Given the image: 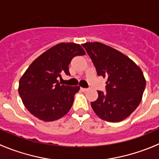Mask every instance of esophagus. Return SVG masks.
Returning <instances> with one entry per match:
<instances>
[{
	"label": "esophagus",
	"instance_id": "obj_1",
	"mask_svg": "<svg viewBox=\"0 0 159 159\" xmlns=\"http://www.w3.org/2000/svg\"><path fill=\"white\" fill-rule=\"evenodd\" d=\"M81 90L82 91V92H86V91L88 90V89H85V88H81Z\"/></svg>",
	"mask_w": 159,
	"mask_h": 159
}]
</instances>
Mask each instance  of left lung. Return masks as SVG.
Returning <instances> with one entry per match:
<instances>
[{"mask_svg":"<svg viewBox=\"0 0 159 159\" xmlns=\"http://www.w3.org/2000/svg\"><path fill=\"white\" fill-rule=\"evenodd\" d=\"M92 59L97 75L107 78L106 92L98 91L91 102L102 120L120 122L137 109L142 99L146 81L141 69L121 52L98 42L82 44Z\"/></svg>","mask_w":159,"mask_h":159,"instance_id":"1","label":"left lung"}]
</instances>
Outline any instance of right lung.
Instances as JSON below:
<instances>
[{"instance_id":"right-lung-1","label":"right lung","mask_w":159,"mask_h":159,"mask_svg":"<svg viewBox=\"0 0 159 159\" xmlns=\"http://www.w3.org/2000/svg\"><path fill=\"white\" fill-rule=\"evenodd\" d=\"M85 52L79 44L61 43L51 47L29 65L19 80L18 93L26 109L45 122L54 121L69 112L79 86L61 84L57 78L70 75L69 64Z\"/></svg>"}]
</instances>
